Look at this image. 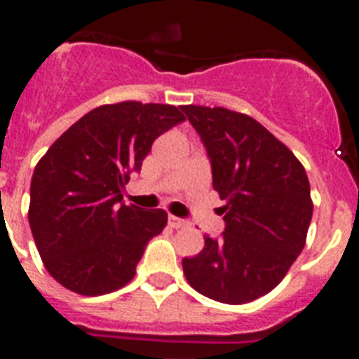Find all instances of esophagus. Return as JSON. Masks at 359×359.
Returning a JSON list of instances; mask_svg holds the SVG:
<instances>
[{"label":"esophagus","mask_w":359,"mask_h":359,"mask_svg":"<svg viewBox=\"0 0 359 359\" xmlns=\"http://www.w3.org/2000/svg\"><path fill=\"white\" fill-rule=\"evenodd\" d=\"M169 224H170V228H185V226H189V221H185V219H182V217H176V215H169Z\"/></svg>","instance_id":"obj_1"}]
</instances>
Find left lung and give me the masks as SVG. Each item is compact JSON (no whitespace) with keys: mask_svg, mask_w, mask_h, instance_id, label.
Masks as SVG:
<instances>
[{"mask_svg":"<svg viewBox=\"0 0 359 359\" xmlns=\"http://www.w3.org/2000/svg\"><path fill=\"white\" fill-rule=\"evenodd\" d=\"M207 147L226 228L183 259L198 293L246 304L269 293L304 250L313 201L304 165L252 116L226 107L183 106Z\"/></svg>","mask_w":359,"mask_h":359,"instance_id":"1","label":"left lung"}]
</instances>
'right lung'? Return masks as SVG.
Returning <instances> with one entry per match:
<instances>
[{"instance_id":"add662e5","label":"right lung","mask_w":359,"mask_h":359,"mask_svg":"<svg viewBox=\"0 0 359 359\" xmlns=\"http://www.w3.org/2000/svg\"><path fill=\"white\" fill-rule=\"evenodd\" d=\"M185 116L169 104H106L62 133L36 165L28 223L44 268L84 297L116 291L133 280L149 241L167 212L123 205L131 172L158 136Z\"/></svg>"}]
</instances>
